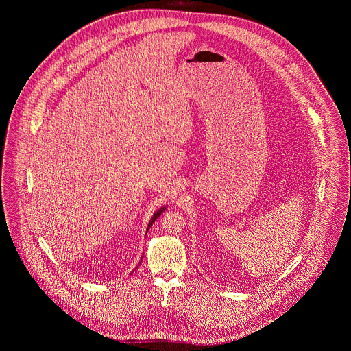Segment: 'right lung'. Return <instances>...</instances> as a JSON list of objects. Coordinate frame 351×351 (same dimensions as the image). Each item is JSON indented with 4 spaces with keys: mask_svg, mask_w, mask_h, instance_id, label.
Returning <instances> with one entry per match:
<instances>
[{
    "mask_svg": "<svg viewBox=\"0 0 351 351\" xmlns=\"http://www.w3.org/2000/svg\"><path fill=\"white\" fill-rule=\"evenodd\" d=\"M165 209H166V208H165V206H163V208H160V209H159V210H156V212H155V213H154V216H152V217H151L150 223H149V227H147V231H149V230H150V227H151V226H152V223H154V221H155V220H156V219H158V217H159V215H160V213H162V212H163V210H165Z\"/></svg>",
    "mask_w": 351,
    "mask_h": 351,
    "instance_id": "obj_1",
    "label": "right lung"
}]
</instances>
